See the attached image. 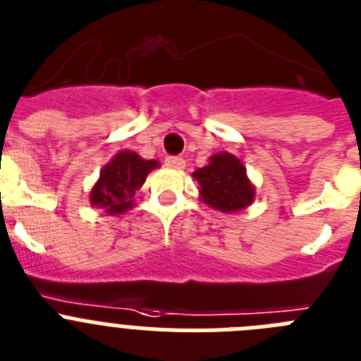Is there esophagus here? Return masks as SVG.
Wrapping results in <instances>:
<instances>
[{
	"instance_id": "1",
	"label": "esophagus",
	"mask_w": 361,
	"mask_h": 361,
	"mask_svg": "<svg viewBox=\"0 0 361 361\" xmlns=\"http://www.w3.org/2000/svg\"><path fill=\"white\" fill-rule=\"evenodd\" d=\"M165 165L172 169H183L185 158H181V156H167V158H165Z\"/></svg>"
}]
</instances>
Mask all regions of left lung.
<instances>
[{
	"instance_id": "left-lung-1",
	"label": "left lung",
	"mask_w": 361,
	"mask_h": 361,
	"mask_svg": "<svg viewBox=\"0 0 361 361\" xmlns=\"http://www.w3.org/2000/svg\"><path fill=\"white\" fill-rule=\"evenodd\" d=\"M192 176L200 181L203 202L221 212H238L255 200V187L243 163L228 152L212 156L211 163Z\"/></svg>"
}]
</instances>
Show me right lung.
Masks as SVG:
<instances>
[{
  "instance_id": "obj_1",
  "label": "right lung",
  "mask_w": 361,
  "mask_h": 361,
  "mask_svg": "<svg viewBox=\"0 0 361 361\" xmlns=\"http://www.w3.org/2000/svg\"><path fill=\"white\" fill-rule=\"evenodd\" d=\"M156 167L158 161L140 158L130 150L116 154L99 172L98 183L90 190V203L109 214H121L133 207L134 194Z\"/></svg>"
}]
</instances>
